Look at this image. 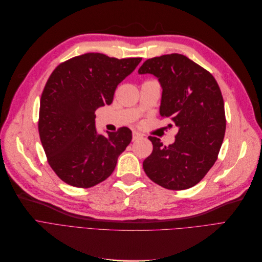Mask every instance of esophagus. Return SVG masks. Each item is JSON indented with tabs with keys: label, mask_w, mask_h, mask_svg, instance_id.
I'll return each mask as SVG.
<instances>
[{
	"label": "esophagus",
	"mask_w": 262,
	"mask_h": 262,
	"mask_svg": "<svg viewBox=\"0 0 262 262\" xmlns=\"http://www.w3.org/2000/svg\"><path fill=\"white\" fill-rule=\"evenodd\" d=\"M142 134L141 133H139V132H136V131H133V133H132V140L133 141H138V140H140L141 138H142Z\"/></svg>",
	"instance_id": "esophagus-1"
}]
</instances>
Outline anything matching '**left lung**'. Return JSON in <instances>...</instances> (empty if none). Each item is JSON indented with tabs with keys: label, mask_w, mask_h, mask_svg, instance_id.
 I'll return each mask as SVG.
<instances>
[{
	"label": "left lung",
	"mask_w": 262,
	"mask_h": 262,
	"mask_svg": "<svg viewBox=\"0 0 262 262\" xmlns=\"http://www.w3.org/2000/svg\"><path fill=\"white\" fill-rule=\"evenodd\" d=\"M150 73L162 87L160 115L178 128L175 142L154 145L145 159L146 175L168 190L190 189L213 166L226 130L225 110L220 87L212 74L178 53L147 59L139 74Z\"/></svg>",
	"instance_id": "8db88e82"
}]
</instances>
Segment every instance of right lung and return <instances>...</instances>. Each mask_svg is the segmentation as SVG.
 Returning a JSON list of instances; mask_svg holds the SVG:
<instances>
[{
  "mask_svg": "<svg viewBox=\"0 0 262 262\" xmlns=\"http://www.w3.org/2000/svg\"><path fill=\"white\" fill-rule=\"evenodd\" d=\"M142 58L86 53L59 64L40 98L38 130L50 166L64 182L92 188L104 181L132 140L129 128L99 134L95 111L110 105L117 85Z\"/></svg>",
  "mask_w": 262,
  "mask_h": 262,
  "instance_id": "obj_1",
  "label": "right lung"
}]
</instances>
